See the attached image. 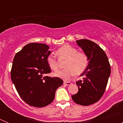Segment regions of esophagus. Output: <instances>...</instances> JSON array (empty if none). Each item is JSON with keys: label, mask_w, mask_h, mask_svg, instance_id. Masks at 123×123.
<instances>
[{"label": "esophagus", "mask_w": 123, "mask_h": 123, "mask_svg": "<svg viewBox=\"0 0 123 123\" xmlns=\"http://www.w3.org/2000/svg\"><path fill=\"white\" fill-rule=\"evenodd\" d=\"M64 85H67V86H69L71 85V83L69 82V81H64Z\"/></svg>", "instance_id": "1"}]
</instances>
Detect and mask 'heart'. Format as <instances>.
Here are the masks:
<instances>
[{
	"label": "heart",
	"mask_w": 123,
	"mask_h": 123,
	"mask_svg": "<svg viewBox=\"0 0 123 123\" xmlns=\"http://www.w3.org/2000/svg\"><path fill=\"white\" fill-rule=\"evenodd\" d=\"M60 60L66 59L65 69L58 71L54 74L57 77L68 80L75 74L80 75L87 68L89 64L87 55L83 52H79L77 49L69 44H65L58 49L56 52ZM47 64L52 70L59 68V61L53 54H49L46 59Z\"/></svg>",
	"instance_id": "b5f03b06"
}]
</instances>
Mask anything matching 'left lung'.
I'll return each instance as SVG.
<instances>
[{"label":"left lung","mask_w":123,"mask_h":123,"mask_svg":"<svg viewBox=\"0 0 123 123\" xmlns=\"http://www.w3.org/2000/svg\"><path fill=\"white\" fill-rule=\"evenodd\" d=\"M76 42L87 55L89 64L81 74L84 77L83 80L76 82L79 91L71 98L76 104L87 106L98 101L104 95L111 74V67L105 52L95 42L87 39Z\"/></svg>","instance_id":"left-lung-1"}]
</instances>
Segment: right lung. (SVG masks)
Wrapping results in <instances>:
<instances>
[{
	"instance_id": "add662e5",
	"label": "right lung",
	"mask_w": 123,
	"mask_h": 123,
	"mask_svg": "<svg viewBox=\"0 0 123 123\" xmlns=\"http://www.w3.org/2000/svg\"><path fill=\"white\" fill-rule=\"evenodd\" d=\"M49 49L46 44L29 43L16 54L12 63L11 77L17 91L25 102L35 107L50 104L63 84L60 78L44 76L51 72L46 62Z\"/></svg>"
}]
</instances>
